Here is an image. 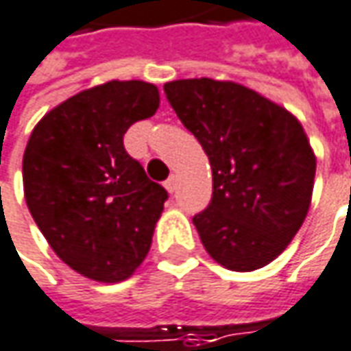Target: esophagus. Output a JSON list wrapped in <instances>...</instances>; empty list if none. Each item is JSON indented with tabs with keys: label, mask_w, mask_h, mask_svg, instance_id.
I'll list each match as a JSON object with an SVG mask.
<instances>
[{
	"label": "esophagus",
	"mask_w": 351,
	"mask_h": 351,
	"mask_svg": "<svg viewBox=\"0 0 351 351\" xmlns=\"http://www.w3.org/2000/svg\"><path fill=\"white\" fill-rule=\"evenodd\" d=\"M165 189L169 191V193H175L176 191V176H169L167 180H165Z\"/></svg>",
	"instance_id": "esophagus-1"
}]
</instances>
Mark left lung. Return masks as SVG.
Segmentation results:
<instances>
[{
  "label": "left lung",
  "mask_w": 351,
  "mask_h": 351,
  "mask_svg": "<svg viewBox=\"0 0 351 351\" xmlns=\"http://www.w3.org/2000/svg\"><path fill=\"white\" fill-rule=\"evenodd\" d=\"M165 93L210 160L213 200L193 218L206 252L234 272L270 264L312 202L316 155L304 127L234 81L178 79Z\"/></svg>",
  "instance_id": "1"
}]
</instances>
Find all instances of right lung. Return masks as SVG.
<instances>
[{
  "label": "right lung",
  "mask_w": 351,
  "mask_h": 351,
  "mask_svg": "<svg viewBox=\"0 0 351 351\" xmlns=\"http://www.w3.org/2000/svg\"><path fill=\"white\" fill-rule=\"evenodd\" d=\"M158 89L107 81L73 95L33 129L23 193L53 252L97 282H123L149 254L167 191L127 155V129L156 113Z\"/></svg>",
  "instance_id": "right-lung-1"
}]
</instances>
